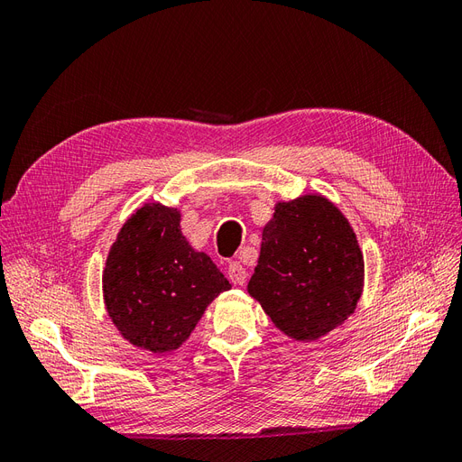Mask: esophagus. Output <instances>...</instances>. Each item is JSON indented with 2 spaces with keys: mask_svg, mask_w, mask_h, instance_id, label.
Instances as JSON below:
<instances>
[{
  "mask_svg": "<svg viewBox=\"0 0 462 462\" xmlns=\"http://www.w3.org/2000/svg\"><path fill=\"white\" fill-rule=\"evenodd\" d=\"M227 275L231 279L233 285H243L246 282V270L239 262H231L229 268H227Z\"/></svg>",
  "mask_w": 462,
  "mask_h": 462,
  "instance_id": "1",
  "label": "esophagus"
}]
</instances>
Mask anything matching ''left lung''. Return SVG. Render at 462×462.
I'll return each instance as SVG.
<instances>
[{
	"instance_id": "obj_1",
	"label": "left lung",
	"mask_w": 462,
	"mask_h": 462,
	"mask_svg": "<svg viewBox=\"0 0 462 462\" xmlns=\"http://www.w3.org/2000/svg\"><path fill=\"white\" fill-rule=\"evenodd\" d=\"M246 289L295 341H318L343 326L365 289V256L351 223L318 192L277 202Z\"/></svg>"
}]
</instances>
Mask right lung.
I'll return each instance as SVG.
<instances>
[{
  "instance_id": "right-lung-1",
  "label": "right lung",
  "mask_w": 462,
  "mask_h": 462,
  "mask_svg": "<svg viewBox=\"0 0 462 462\" xmlns=\"http://www.w3.org/2000/svg\"><path fill=\"white\" fill-rule=\"evenodd\" d=\"M231 285L180 231V209L144 202L123 223L102 273L106 312L121 337L165 355L183 345Z\"/></svg>"
}]
</instances>
